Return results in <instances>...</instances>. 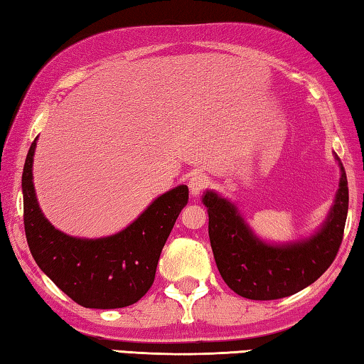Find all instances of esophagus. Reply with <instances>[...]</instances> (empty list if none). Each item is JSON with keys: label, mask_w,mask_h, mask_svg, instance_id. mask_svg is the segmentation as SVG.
<instances>
[{"label": "esophagus", "mask_w": 364, "mask_h": 364, "mask_svg": "<svg viewBox=\"0 0 364 364\" xmlns=\"http://www.w3.org/2000/svg\"><path fill=\"white\" fill-rule=\"evenodd\" d=\"M208 178L204 173H194L189 178V191L193 196H199L207 188Z\"/></svg>", "instance_id": "1"}]
</instances>
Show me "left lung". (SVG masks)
I'll use <instances>...</instances> for the list:
<instances>
[{
	"mask_svg": "<svg viewBox=\"0 0 364 364\" xmlns=\"http://www.w3.org/2000/svg\"><path fill=\"white\" fill-rule=\"evenodd\" d=\"M341 181L321 228L306 239L269 244L257 236L234 202L205 191L208 237L221 278L228 287L250 300L289 297L315 282L331 267L341 247L348 212L347 175L341 159Z\"/></svg>",
	"mask_w": 364,
	"mask_h": 364,
	"instance_id": "obj_1",
	"label": "left lung"
}]
</instances>
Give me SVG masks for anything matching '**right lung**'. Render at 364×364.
Masks as SVG:
<instances>
[{
    "label": "right lung",
    "mask_w": 364,
    "mask_h": 364,
    "mask_svg": "<svg viewBox=\"0 0 364 364\" xmlns=\"http://www.w3.org/2000/svg\"><path fill=\"white\" fill-rule=\"evenodd\" d=\"M36 139L22 173L23 225L35 262L60 291L85 308H123L149 291L160 252L189 191L180 184L154 199L149 207L112 236L86 239L59 231L43 215L33 186Z\"/></svg>",
    "instance_id": "obj_1"
}]
</instances>
